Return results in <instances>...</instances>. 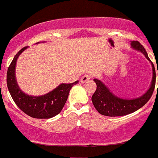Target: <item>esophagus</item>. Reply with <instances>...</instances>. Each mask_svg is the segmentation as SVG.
Wrapping results in <instances>:
<instances>
[{
	"label": "esophagus",
	"mask_w": 158,
	"mask_h": 158,
	"mask_svg": "<svg viewBox=\"0 0 158 158\" xmlns=\"http://www.w3.org/2000/svg\"><path fill=\"white\" fill-rule=\"evenodd\" d=\"M91 79V75L90 74H85L82 76L81 79V83H85V82H88L89 80Z\"/></svg>",
	"instance_id": "obj_1"
}]
</instances>
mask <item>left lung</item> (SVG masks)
Masks as SVG:
<instances>
[{
    "instance_id": "obj_1",
    "label": "left lung",
    "mask_w": 158,
    "mask_h": 158,
    "mask_svg": "<svg viewBox=\"0 0 158 158\" xmlns=\"http://www.w3.org/2000/svg\"><path fill=\"white\" fill-rule=\"evenodd\" d=\"M131 45L132 48L142 52L144 54L145 57L151 62L152 69H153V77H152L150 89H148L146 93L138 98L127 100V99L118 97L115 94H113L110 91V89L101 81L98 80V79H94V81L96 84V89L94 94L92 96V101H93L95 108L101 115H106V116L115 117L123 116V115H126L132 112H135L149 101L153 91H154L156 83V72L153 62L150 61L146 50L139 42L131 41Z\"/></svg>"
}]
</instances>
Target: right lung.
<instances>
[{"label": "right lung", "mask_w": 158, "mask_h": 158, "mask_svg": "<svg viewBox=\"0 0 158 158\" xmlns=\"http://www.w3.org/2000/svg\"><path fill=\"white\" fill-rule=\"evenodd\" d=\"M27 48H22L15 55L7 71V86L12 100L19 109L29 116L35 118H50L60 113L66 102L71 88L78 81L71 84H61L50 93L34 96L25 94L19 89L16 79V65L19 54Z\"/></svg>", "instance_id": "right-lung-1"}]
</instances>
